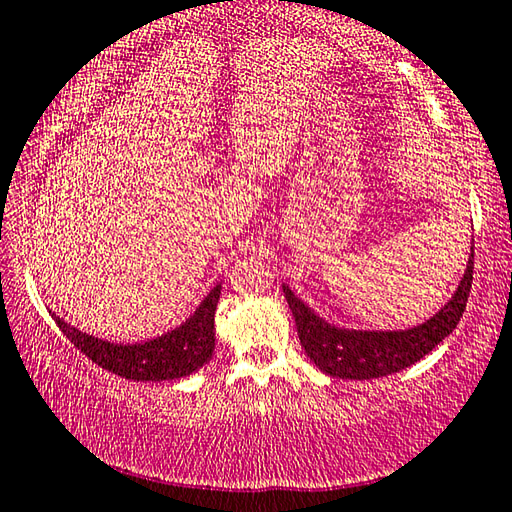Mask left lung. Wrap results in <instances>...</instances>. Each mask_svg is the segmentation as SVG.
Instances as JSON below:
<instances>
[{"label": "left lung", "mask_w": 512, "mask_h": 512, "mask_svg": "<svg viewBox=\"0 0 512 512\" xmlns=\"http://www.w3.org/2000/svg\"><path fill=\"white\" fill-rule=\"evenodd\" d=\"M472 268H475V246L470 248L468 268L452 300L425 324L407 331L338 329L315 315L302 300H297L291 288H282L288 309L293 311L302 349L313 365L333 378L371 380L414 365L450 336L466 311L472 288Z\"/></svg>", "instance_id": "obj_1"}]
</instances>
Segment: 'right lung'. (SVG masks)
Returning <instances> with one entry per match:
<instances>
[{
	"label": "right lung",
	"instance_id": "add662e5",
	"mask_svg": "<svg viewBox=\"0 0 512 512\" xmlns=\"http://www.w3.org/2000/svg\"><path fill=\"white\" fill-rule=\"evenodd\" d=\"M221 284L208 293L190 320L167 331L165 336L138 342V345H114L71 327L53 313L60 331L98 367L127 380H174L190 376L212 358L215 351V311Z\"/></svg>",
	"mask_w": 512,
	"mask_h": 512
}]
</instances>
